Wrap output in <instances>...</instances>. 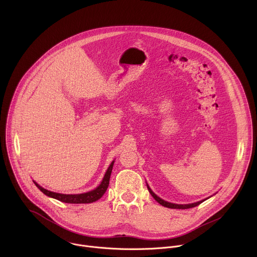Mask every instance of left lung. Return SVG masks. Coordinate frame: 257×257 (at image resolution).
I'll list each match as a JSON object with an SVG mask.
<instances>
[{"label":"left lung","mask_w":257,"mask_h":257,"mask_svg":"<svg viewBox=\"0 0 257 257\" xmlns=\"http://www.w3.org/2000/svg\"><path fill=\"white\" fill-rule=\"evenodd\" d=\"M148 185V184H146ZM148 189H149V191H150V193L152 194V196L160 203V204H162L163 206H165V207H169V208H178V209H186V208H191V207H195V206H197V205H199L201 202H203L204 200H200V201H197V202H194V203H189V204H176V203H171V202H168V201H165L164 199H162V198H160L158 195H156L154 192H153V190L150 188V186L148 185Z\"/></svg>","instance_id":"left-lung-1"}]
</instances>
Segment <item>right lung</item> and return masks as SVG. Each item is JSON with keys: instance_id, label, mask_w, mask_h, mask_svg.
<instances>
[{"instance_id": "1", "label": "right lung", "mask_w": 257, "mask_h": 257, "mask_svg": "<svg viewBox=\"0 0 257 257\" xmlns=\"http://www.w3.org/2000/svg\"><path fill=\"white\" fill-rule=\"evenodd\" d=\"M114 163H115V161H113L112 164L109 165V167L107 168L100 184L95 189H93L89 192H86V193H81V194L56 193V192L49 191V190L43 188L35 181H33V183L35 184V186L38 187L44 194H46L49 197L60 200L62 202H65V203H91V202H94V201L98 200L104 194V192L106 191L108 183H109V177H111V173H112V170H113Z\"/></svg>"}]
</instances>
